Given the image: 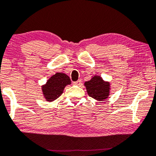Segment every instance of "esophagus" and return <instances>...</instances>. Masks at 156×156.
<instances>
[{"label":"esophagus","mask_w":156,"mask_h":156,"mask_svg":"<svg viewBox=\"0 0 156 156\" xmlns=\"http://www.w3.org/2000/svg\"><path fill=\"white\" fill-rule=\"evenodd\" d=\"M81 83H82V80H81V79H78L77 81H76V82L73 83V84L76 85H80L81 84Z\"/></svg>","instance_id":"1"}]
</instances>
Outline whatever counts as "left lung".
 <instances>
[{"label": "left lung", "instance_id": "left-lung-1", "mask_svg": "<svg viewBox=\"0 0 156 156\" xmlns=\"http://www.w3.org/2000/svg\"><path fill=\"white\" fill-rule=\"evenodd\" d=\"M84 85L87 94L92 98L98 101L107 99L110 93V83L104 81L101 76H92L91 80L86 81Z\"/></svg>", "mask_w": 156, "mask_h": 156}]
</instances>
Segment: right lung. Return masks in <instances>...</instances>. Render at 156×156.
<instances>
[{"mask_svg": "<svg viewBox=\"0 0 156 156\" xmlns=\"http://www.w3.org/2000/svg\"><path fill=\"white\" fill-rule=\"evenodd\" d=\"M71 81L66 74L57 73L49 78L45 85H42V91L45 99L49 102L55 101L64 92V87L70 85Z\"/></svg>", "mask_w": 156, "mask_h": 156, "instance_id": "right-lung-1", "label": "right lung"}]
</instances>
